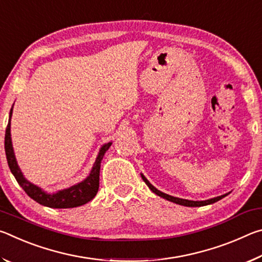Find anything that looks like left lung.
I'll use <instances>...</instances> for the list:
<instances>
[{
	"instance_id": "obj_1",
	"label": "left lung",
	"mask_w": 262,
	"mask_h": 262,
	"mask_svg": "<svg viewBox=\"0 0 262 262\" xmlns=\"http://www.w3.org/2000/svg\"><path fill=\"white\" fill-rule=\"evenodd\" d=\"M142 179L145 184L148 185V187L152 190L155 194H157L158 196H161L163 199H166V200L177 203V205H181V206H186V207H201V206H207V205H211V203H215L217 201H220L221 199H223L224 196H227L228 194H224V195H221V196H217V198H212L209 199V200H205V201H192V200H186V199H179V198H176V196H171V195L165 194L161 192V190H158L156 187H154V186L149 183L148 179L145 178L143 174H141Z\"/></svg>"
}]
</instances>
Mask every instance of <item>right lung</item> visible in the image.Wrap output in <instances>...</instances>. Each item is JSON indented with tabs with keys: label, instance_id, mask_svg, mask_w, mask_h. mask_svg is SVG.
Masks as SVG:
<instances>
[{
	"label": "right lung",
	"instance_id": "1",
	"mask_svg": "<svg viewBox=\"0 0 262 262\" xmlns=\"http://www.w3.org/2000/svg\"><path fill=\"white\" fill-rule=\"evenodd\" d=\"M12 107H14V106H12ZM12 107L10 110V114H9V122L6 129V136H4V149H6L8 165L10 167L11 173L14 174L17 183H18L20 185V187L25 190V193L28 194L31 199H33L35 202L50 208H57V209L79 207L85 205L89 201H91L92 199L96 196V194L98 192L99 188V171L101 159H103L105 152L107 151L108 148L111 147L112 142L105 143L103 147L100 148L99 154L96 158V162L94 164V166H92L90 174H89L85 179L69 188L59 190V192L53 194H48L40 187H38V186L30 183L28 179H25V177L21 173L20 168L18 167V164H17L14 148H12L10 134Z\"/></svg>",
	"mask_w": 262,
	"mask_h": 262
}]
</instances>
